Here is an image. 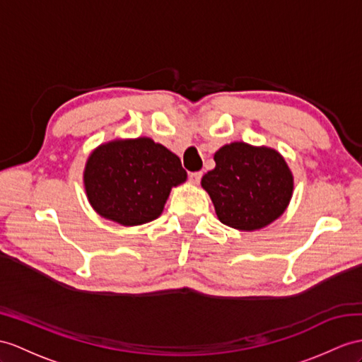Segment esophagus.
<instances>
[{"label": "esophagus", "mask_w": 362, "mask_h": 362, "mask_svg": "<svg viewBox=\"0 0 362 362\" xmlns=\"http://www.w3.org/2000/svg\"><path fill=\"white\" fill-rule=\"evenodd\" d=\"M189 178H190L192 184H199V181L202 178V173L201 172H193V173L189 175Z\"/></svg>", "instance_id": "obj_1"}]
</instances>
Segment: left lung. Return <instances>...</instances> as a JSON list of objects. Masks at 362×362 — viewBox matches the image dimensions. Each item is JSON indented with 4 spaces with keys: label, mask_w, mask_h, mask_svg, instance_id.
<instances>
[{
    "label": "left lung",
    "mask_w": 362,
    "mask_h": 362,
    "mask_svg": "<svg viewBox=\"0 0 362 362\" xmlns=\"http://www.w3.org/2000/svg\"><path fill=\"white\" fill-rule=\"evenodd\" d=\"M215 169L201 186L223 224L243 232L267 227L284 214L293 195V173L278 151L243 141L215 153Z\"/></svg>",
    "instance_id": "1"
}]
</instances>
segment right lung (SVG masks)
Instances as JSON below:
<instances>
[{
    "instance_id": "right-lung-1",
    "label": "right lung",
    "mask_w": 362,
    "mask_h": 362,
    "mask_svg": "<svg viewBox=\"0 0 362 362\" xmlns=\"http://www.w3.org/2000/svg\"><path fill=\"white\" fill-rule=\"evenodd\" d=\"M186 180L180 158L147 136L100 144L87 158L83 172L84 190L93 210L126 227L156 219L172 187Z\"/></svg>"
}]
</instances>
